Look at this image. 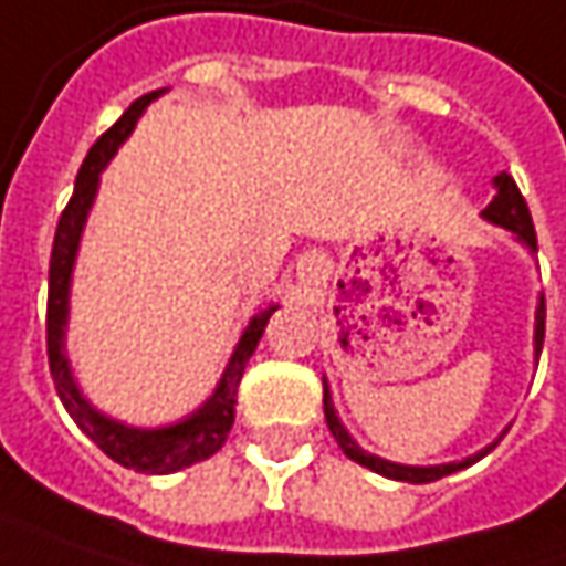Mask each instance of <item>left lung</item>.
I'll list each match as a JSON object with an SVG mask.
<instances>
[{"instance_id": "8db88e82", "label": "left lung", "mask_w": 566, "mask_h": 566, "mask_svg": "<svg viewBox=\"0 0 566 566\" xmlns=\"http://www.w3.org/2000/svg\"><path fill=\"white\" fill-rule=\"evenodd\" d=\"M493 182H496V196H493V202L483 209V219H486V222L500 224V228H505V231H512V234H515V241H522L532 254H538V238H535V224H532V212H528L525 196L518 192V186H515V180H512L509 174H500ZM542 344H545V296L538 300V312H535V357L542 354ZM325 422H328V431L335 434V441L342 444V451L350 458V461H357L360 467H370L374 473H384V476H389V480H406V483H431V480H441V476H448V473H458V470H464V467L476 464L480 458H486V454L500 444V438H496L490 448L476 451L473 458L454 461V464H438V467L392 464V461H384V458H377V454H367V451H364V448L347 434V428H344L342 419H338V412H335V406H332L328 384H325Z\"/></svg>"}]
</instances>
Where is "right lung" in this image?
<instances>
[{
  "mask_svg": "<svg viewBox=\"0 0 566 566\" xmlns=\"http://www.w3.org/2000/svg\"><path fill=\"white\" fill-rule=\"evenodd\" d=\"M160 93L164 90L147 93L142 99L132 102L128 112L102 135L99 142L90 147V154H86V160H83V167L76 174L73 196H70V202L63 209L61 222H57L54 251H51V283H48V364H51V377H54L63 409L99 444L102 454H108L115 464L132 467L138 473H174V470H182V467L196 464V461L212 458L222 448L231 424H234L241 374H244L254 347L261 342L270 315L276 312V305H266L263 312H258L251 318V325L244 328L241 342H238L228 367H224L216 392L206 399V406H199L192 416H186L177 424L132 428V424L115 422V419L102 416L99 409H93L86 402V396L80 392L76 380H73L70 360H66V350H63V335H66V315H70V276H73V263H76V251H80V234H83L86 216L93 209V199H96V189H99V174L105 170V164L112 160L118 144L132 135V128L142 118L144 108Z\"/></svg>",
  "mask_w": 566,
  "mask_h": 566,
  "instance_id": "add662e5",
  "label": "right lung"
}]
</instances>
